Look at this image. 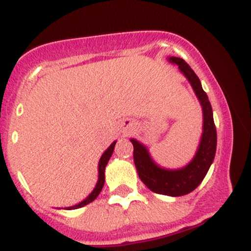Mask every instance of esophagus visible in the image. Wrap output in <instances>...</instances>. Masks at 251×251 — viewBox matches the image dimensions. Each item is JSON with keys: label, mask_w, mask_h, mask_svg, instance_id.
<instances>
[{"label": "esophagus", "mask_w": 251, "mask_h": 251, "mask_svg": "<svg viewBox=\"0 0 251 251\" xmlns=\"http://www.w3.org/2000/svg\"><path fill=\"white\" fill-rule=\"evenodd\" d=\"M132 127H133V123L129 122V120H125V122L123 123V132H124V133H128V132H131Z\"/></svg>", "instance_id": "1"}]
</instances>
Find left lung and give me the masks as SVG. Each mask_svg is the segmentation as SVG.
I'll return each mask as SVG.
<instances>
[{
  "instance_id": "8db88e82",
  "label": "left lung",
  "mask_w": 251,
  "mask_h": 251,
  "mask_svg": "<svg viewBox=\"0 0 251 251\" xmlns=\"http://www.w3.org/2000/svg\"><path fill=\"white\" fill-rule=\"evenodd\" d=\"M168 60L177 65L183 75L189 80L196 97L200 100L203 111V132L195 157L184 168L170 170L164 169L151 158L148 148L131 138L133 145V160L138 176L151 191L155 194L172 196L188 195L197 188L208 174L210 166L214 162L216 146H217V133L212 116V108L209 98L201 88V83L192 71V68L180 57L170 56Z\"/></svg>"
}]
</instances>
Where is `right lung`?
<instances>
[{
    "label": "right lung",
    "mask_w": 251,
    "mask_h": 251,
    "mask_svg": "<svg viewBox=\"0 0 251 251\" xmlns=\"http://www.w3.org/2000/svg\"><path fill=\"white\" fill-rule=\"evenodd\" d=\"M116 143L117 142L112 143L111 145H109V148L106 150L105 152H103L101 158H100L99 166H98V172H99V176H98L97 185H96V188L93 189V191L88 195L87 198H85L82 201H80L79 204H76V205H73V206H68V208H65V209L74 210V209L82 208V206L87 205V204L91 203V201H93L98 197V196H99L100 191H101L103 188V183H105V168H106V165H107V163H108L109 158H111L112 153H113V150H114V146H116Z\"/></svg>",
    "instance_id": "1"
}]
</instances>
